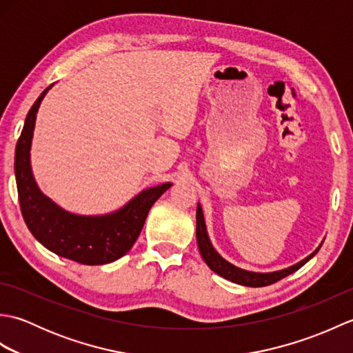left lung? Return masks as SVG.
Instances as JSON below:
<instances>
[{"instance_id":"8db88e82","label":"left lung","mask_w":353,"mask_h":353,"mask_svg":"<svg viewBox=\"0 0 353 353\" xmlns=\"http://www.w3.org/2000/svg\"><path fill=\"white\" fill-rule=\"evenodd\" d=\"M197 244H199V250L201 258L205 259L208 267L215 272L216 274H220L224 279H228L230 282H235L239 285H244V287H267V285H272L277 281L283 279L288 274L294 273L296 270L305 265L314 254L319 252H312L308 258H305L303 261L297 262L296 265H291L288 268L279 270V272H273V273H254V272H247V270L238 268L235 265H232L230 262H228L224 258H221L216 250L212 247L211 241H209L208 232H206V224L203 219V211H201V206L197 205Z\"/></svg>"}]
</instances>
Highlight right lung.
<instances>
[{
  "label": "right lung",
  "instance_id": "1",
  "mask_svg": "<svg viewBox=\"0 0 353 353\" xmlns=\"http://www.w3.org/2000/svg\"><path fill=\"white\" fill-rule=\"evenodd\" d=\"M51 86L45 89L28 110L14 152L21 212L33 236L52 253L83 265L109 264L132 249L144 228L148 211L171 183L142 191L119 211L101 216L74 215L52 203L37 188L30 167L36 114Z\"/></svg>",
  "mask_w": 353,
  "mask_h": 353
}]
</instances>
